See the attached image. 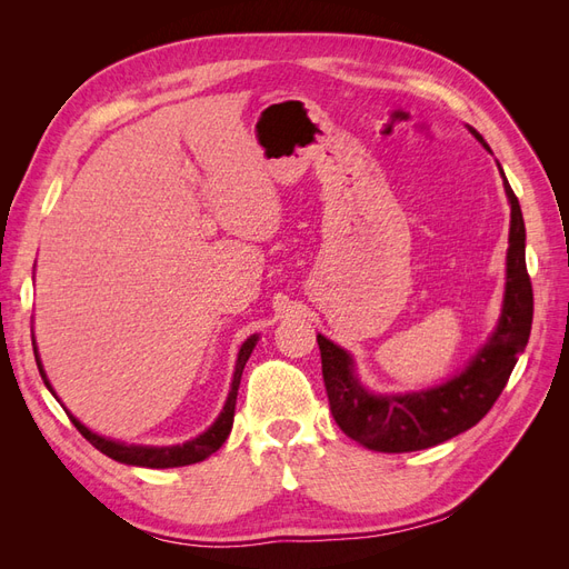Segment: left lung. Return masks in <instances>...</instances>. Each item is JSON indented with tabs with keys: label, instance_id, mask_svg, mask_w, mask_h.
I'll return each instance as SVG.
<instances>
[{
	"label": "left lung",
	"instance_id": "left-lung-1",
	"mask_svg": "<svg viewBox=\"0 0 569 569\" xmlns=\"http://www.w3.org/2000/svg\"><path fill=\"white\" fill-rule=\"evenodd\" d=\"M472 134L485 144L481 134L475 130ZM503 184L510 199V249L503 316L485 349L451 382L406 396H372L358 385L349 353L318 335L327 401H330L332 418L341 427V432L353 441L382 453L429 449V446L449 441L465 429L475 427L506 389L508 377L518 363V353L525 351L529 341L533 291L525 261V220L520 201L506 176Z\"/></svg>",
	"mask_w": 569,
	"mask_h": 569
}]
</instances>
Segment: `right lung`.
<instances>
[{"label": "right lung", "mask_w": 569, "mask_h": 569, "mask_svg": "<svg viewBox=\"0 0 569 569\" xmlns=\"http://www.w3.org/2000/svg\"><path fill=\"white\" fill-rule=\"evenodd\" d=\"M32 347H36V341H32ZM256 347V337H249L244 341V347L239 349V356H237V368H234V380H232V389H230V396L226 401V408H222V412L218 416V420L206 429L203 435H199L197 439L187 441L182 446H126V443H118V441H111V439H104L99 437L94 432H90L88 427L80 425L71 412H68V418H71V422L76 425L78 432L88 439L97 451H101L104 456L118 460V462H126V465H140V468H182V465H192V462H199L203 458H209L211 453H216L222 443H226L230 429H232V420H234V403H237V389H239V382H242V370L247 366V360L251 356ZM36 360H38V368H40V375L42 380L47 385V389L51 391V385L47 382V375L42 370V363L40 358L36 353ZM54 393V391H51Z\"/></svg>", "instance_id": "1"}]
</instances>
